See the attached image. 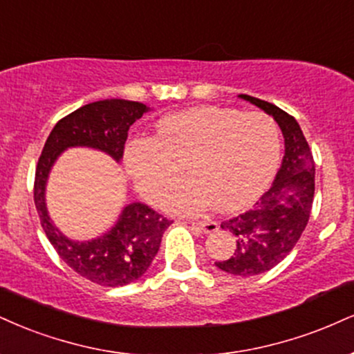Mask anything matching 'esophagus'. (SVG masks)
I'll return each mask as SVG.
<instances>
[{"mask_svg":"<svg viewBox=\"0 0 354 354\" xmlns=\"http://www.w3.org/2000/svg\"><path fill=\"white\" fill-rule=\"evenodd\" d=\"M194 225V227H198V229H201L203 232H206V234H209V232H216L218 231V223H216V221H194V223H191Z\"/></svg>","mask_w":354,"mask_h":354,"instance_id":"esophagus-1","label":"esophagus"}]
</instances>
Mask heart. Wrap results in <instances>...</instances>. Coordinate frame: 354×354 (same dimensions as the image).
<instances>
[{
  "label": "heart",
  "instance_id": "heart-1",
  "mask_svg": "<svg viewBox=\"0 0 354 354\" xmlns=\"http://www.w3.org/2000/svg\"><path fill=\"white\" fill-rule=\"evenodd\" d=\"M280 158L277 123L261 112L196 107L165 117L153 138L129 145L127 168L148 201L161 203L185 168L191 180L166 201L176 214H201L218 204L236 211L267 188Z\"/></svg>",
  "mask_w": 354,
  "mask_h": 354
}]
</instances>
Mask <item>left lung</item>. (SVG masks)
I'll use <instances>...</instances> for the list:
<instances>
[{"mask_svg": "<svg viewBox=\"0 0 354 354\" xmlns=\"http://www.w3.org/2000/svg\"><path fill=\"white\" fill-rule=\"evenodd\" d=\"M239 97L272 115L285 138L282 166L270 189L252 209L221 224L237 237V244L232 257L216 266L227 274L252 277L282 262L305 231L315 194V161L304 131L292 115L270 102L245 93Z\"/></svg>", "mask_w": 354, "mask_h": 354, "instance_id": "obj_1", "label": "left lung"}]
</instances>
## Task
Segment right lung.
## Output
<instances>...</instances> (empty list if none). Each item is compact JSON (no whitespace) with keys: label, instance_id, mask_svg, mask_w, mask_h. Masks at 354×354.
Returning <instances> with one entry per match:
<instances>
[{"label":"right lung","instance_id":"right-lung-1","mask_svg":"<svg viewBox=\"0 0 354 354\" xmlns=\"http://www.w3.org/2000/svg\"><path fill=\"white\" fill-rule=\"evenodd\" d=\"M147 110L145 104L123 99L92 102L74 110L55 123L36 166L34 204L49 242L72 270L105 287L138 280L158 254L163 232L173 221L147 204L131 203L107 234L87 242L71 241L50 223L44 201L46 181L54 161L69 147L97 148L120 161L130 127Z\"/></svg>","mask_w":354,"mask_h":354}]
</instances>
